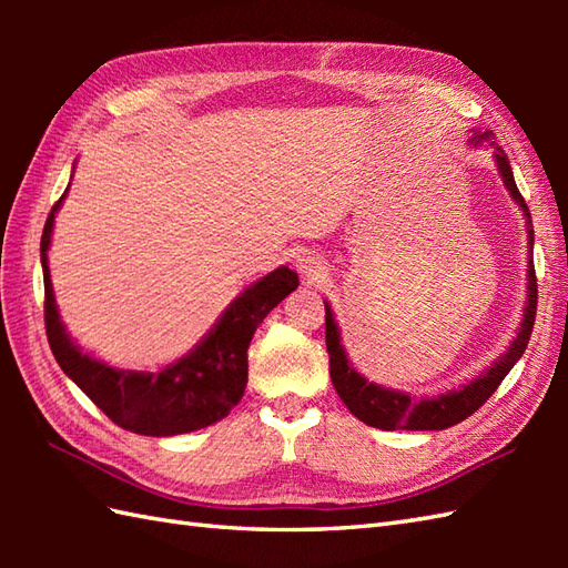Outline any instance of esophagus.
Here are the masks:
<instances>
[{
    "label": "esophagus",
    "mask_w": 568,
    "mask_h": 568,
    "mask_svg": "<svg viewBox=\"0 0 568 568\" xmlns=\"http://www.w3.org/2000/svg\"><path fill=\"white\" fill-rule=\"evenodd\" d=\"M300 271H303L305 275H317L322 271V265L315 261V258H300Z\"/></svg>",
    "instance_id": "esophagus-1"
}]
</instances>
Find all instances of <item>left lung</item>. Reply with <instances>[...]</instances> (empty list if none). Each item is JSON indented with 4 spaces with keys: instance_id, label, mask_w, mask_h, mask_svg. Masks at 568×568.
<instances>
[{
    "instance_id": "1",
    "label": "left lung",
    "mask_w": 568,
    "mask_h": 568,
    "mask_svg": "<svg viewBox=\"0 0 568 568\" xmlns=\"http://www.w3.org/2000/svg\"><path fill=\"white\" fill-rule=\"evenodd\" d=\"M490 134H478L474 139H486ZM496 161H498V171L503 175V183L508 185L510 195L515 197L517 204H523V210L527 212L525 197L520 195V190L515 185L513 178V168L508 155H505L500 149L496 151ZM529 216V212H527ZM529 241H532V229H529ZM535 315H537V275H535V263L529 261V303L525 307V320H523V329L517 334V339L508 352L503 354L500 361H496L484 376H478L464 385L458 393L449 395H439L434 400H419L415 403L413 397L405 393H395V390H385L376 383H368L366 378H361L358 373L348 366L346 354L339 342V332H336V322L332 317L329 305L324 303V324H327V352H329V376L336 393H339L342 403L352 409V415L358 417L364 425L378 427L385 432L393 429H446L452 425H458L466 417H470L476 409L484 405L488 397L498 390V385L503 378L508 376L510 368L523 358L525 348L529 344V336H532L535 329Z\"/></svg>"
}]
</instances>
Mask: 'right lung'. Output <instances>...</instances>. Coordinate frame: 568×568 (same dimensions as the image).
<instances>
[{"instance_id":"right-lung-1","label":"right lung","mask_w":568,"mask_h":568,"mask_svg":"<svg viewBox=\"0 0 568 568\" xmlns=\"http://www.w3.org/2000/svg\"><path fill=\"white\" fill-rule=\"evenodd\" d=\"M65 197V195H63ZM48 214L41 236L43 263V320L45 336L58 366L65 376L110 417L114 425L149 437H173V434L210 427L236 407L248 381V344L268 312L297 287V275L285 265L268 273L248 291L236 297L224 317L216 322L195 352L187 358L165 366L159 373L116 371L82 354L70 342L58 320L51 273L45 251L51 244L55 210Z\"/></svg>"}]
</instances>
